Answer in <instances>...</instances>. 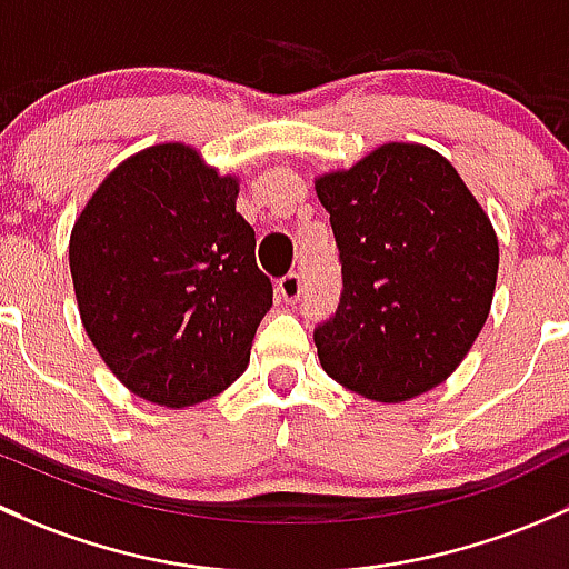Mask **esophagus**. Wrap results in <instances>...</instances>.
I'll use <instances>...</instances> for the list:
<instances>
[{"label":"esophagus","mask_w":569,"mask_h":569,"mask_svg":"<svg viewBox=\"0 0 569 569\" xmlns=\"http://www.w3.org/2000/svg\"><path fill=\"white\" fill-rule=\"evenodd\" d=\"M303 292V282L298 273H287L277 282V296L282 303H296Z\"/></svg>","instance_id":"esophagus-1"}]
</instances>
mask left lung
<instances>
[{"label": "left lung", "mask_w": 569, "mask_h": 569, "mask_svg": "<svg viewBox=\"0 0 569 569\" xmlns=\"http://www.w3.org/2000/svg\"><path fill=\"white\" fill-rule=\"evenodd\" d=\"M342 260L337 315L315 331L328 378L375 402L436 389L493 303L499 238L458 169L432 148L386 142L315 178Z\"/></svg>", "instance_id": "8db88e82"}]
</instances>
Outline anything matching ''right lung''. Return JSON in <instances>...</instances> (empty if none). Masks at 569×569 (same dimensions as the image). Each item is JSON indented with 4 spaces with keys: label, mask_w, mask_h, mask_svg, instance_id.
Instances as JSON below:
<instances>
[{
    "label": "right lung",
    "mask_w": 569,
    "mask_h": 569,
    "mask_svg": "<svg viewBox=\"0 0 569 569\" xmlns=\"http://www.w3.org/2000/svg\"><path fill=\"white\" fill-rule=\"evenodd\" d=\"M238 178L183 142L114 167L70 230L81 326L128 391L163 408L221 395L273 303Z\"/></svg>",
    "instance_id": "right-lung-1"
}]
</instances>
